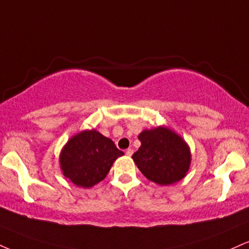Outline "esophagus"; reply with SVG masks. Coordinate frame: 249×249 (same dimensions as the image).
Listing matches in <instances>:
<instances>
[{
    "mask_svg": "<svg viewBox=\"0 0 249 249\" xmlns=\"http://www.w3.org/2000/svg\"><path fill=\"white\" fill-rule=\"evenodd\" d=\"M125 153H126V155H128V157H131V155L133 154V149L132 148H127Z\"/></svg>",
    "mask_w": 249,
    "mask_h": 249,
    "instance_id": "esophagus-1",
    "label": "esophagus"
}]
</instances>
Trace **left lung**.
I'll return each mask as SVG.
<instances>
[{
	"label": "left lung",
	"instance_id": "1",
	"mask_svg": "<svg viewBox=\"0 0 249 249\" xmlns=\"http://www.w3.org/2000/svg\"><path fill=\"white\" fill-rule=\"evenodd\" d=\"M138 138L142 146L132 158L149 181L168 185L184 178L191 155L181 137L167 127H157L142 131Z\"/></svg>",
	"mask_w": 249,
	"mask_h": 249
}]
</instances>
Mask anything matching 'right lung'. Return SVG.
<instances>
[{"mask_svg":"<svg viewBox=\"0 0 249 249\" xmlns=\"http://www.w3.org/2000/svg\"><path fill=\"white\" fill-rule=\"evenodd\" d=\"M124 155L109 138L83 131L66 143L60 154L64 175L77 187L90 188L107 176L113 161Z\"/></svg>","mask_w":249,"mask_h":249,"instance_id":"obj_1","label":"right lung"}]
</instances>
